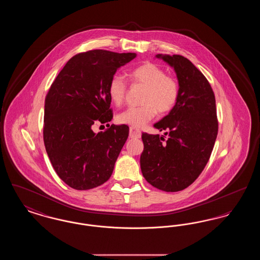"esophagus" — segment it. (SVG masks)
Returning a JSON list of instances; mask_svg holds the SVG:
<instances>
[{"label":"esophagus","mask_w":260,"mask_h":260,"mask_svg":"<svg viewBox=\"0 0 260 260\" xmlns=\"http://www.w3.org/2000/svg\"><path fill=\"white\" fill-rule=\"evenodd\" d=\"M129 136L132 138H139L141 136V132H140V129L136 128L135 126H131L129 127Z\"/></svg>","instance_id":"obj_1"}]
</instances>
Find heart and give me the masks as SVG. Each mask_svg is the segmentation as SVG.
Returning a JSON list of instances; mask_svg holds the SVG:
<instances>
[{"mask_svg":"<svg viewBox=\"0 0 260 260\" xmlns=\"http://www.w3.org/2000/svg\"><path fill=\"white\" fill-rule=\"evenodd\" d=\"M132 81L145 87L141 106H129L117 116L121 124L142 127L155 118L157 112L167 114L176 105L180 87L178 81L155 63L146 62L133 69L129 73ZM126 82L122 75L112 76L108 84V93L112 102L121 105L126 93Z\"/></svg>","mask_w":260,"mask_h":260,"instance_id":"heart-1","label":"heart"}]
</instances>
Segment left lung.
<instances>
[{
	"mask_svg": "<svg viewBox=\"0 0 260 260\" xmlns=\"http://www.w3.org/2000/svg\"><path fill=\"white\" fill-rule=\"evenodd\" d=\"M173 67L180 87L172 111L154 124L165 136L142 134L140 168L150 184L166 192L191 185L210 160L218 132L216 106L209 81L182 55L157 54Z\"/></svg>",
	"mask_w": 260,
	"mask_h": 260,
	"instance_id": "left-lung-1",
	"label": "left lung"
}]
</instances>
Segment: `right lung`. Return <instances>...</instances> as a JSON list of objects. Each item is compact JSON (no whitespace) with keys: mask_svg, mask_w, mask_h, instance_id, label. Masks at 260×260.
<instances>
[{"mask_svg":"<svg viewBox=\"0 0 260 260\" xmlns=\"http://www.w3.org/2000/svg\"><path fill=\"white\" fill-rule=\"evenodd\" d=\"M136 53L88 50L65 64L45 100L44 143L62 180L76 190L106 182L127 136L126 124L94 134L91 125L110 122L108 84L118 68Z\"/></svg>","mask_w":260,"mask_h":260,"instance_id":"1","label":"right lung"}]
</instances>
